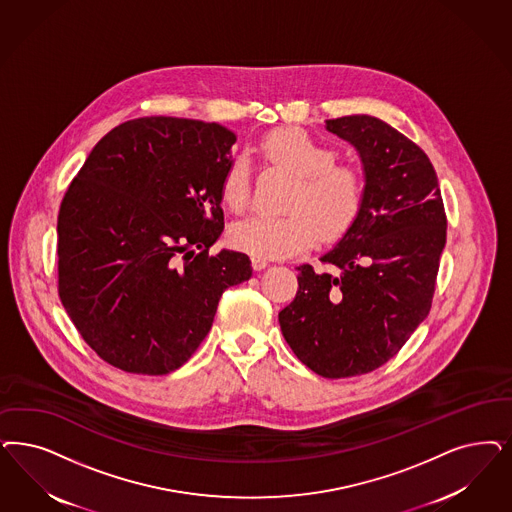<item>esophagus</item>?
<instances>
[{
  "instance_id": "1",
  "label": "esophagus",
  "mask_w": 512,
  "mask_h": 512,
  "mask_svg": "<svg viewBox=\"0 0 512 512\" xmlns=\"http://www.w3.org/2000/svg\"><path fill=\"white\" fill-rule=\"evenodd\" d=\"M251 266H253L255 270H263V268L268 266V261L263 259V257H253V259H251Z\"/></svg>"
}]
</instances>
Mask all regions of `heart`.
<instances>
[{"mask_svg": "<svg viewBox=\"0 0 512 512\" xmlns=\"http://www.w3.org/2000/svg\"><path fill=\"white\" fill-rule=\"evenodd\" d=\"M270 164L297 176L282 217L251 215L230 229L232 246L255 257L285 259L316 246L325 236L350 229L363 206L365 181L357 166L335 162L336 153L297 126L268 132L259 143ZM221 200L230 212H246L251 200L247 160H232L221 179Z\"/></svg>", "mask_w": 512, "mask_h": 512, "instance_id": "obj_1", "label": "heart"}]
</instances>
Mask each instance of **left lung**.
Segmentation results:
<instances>
[{"label": "left lung", "instance_id": "obj_1", "mask_svg": "<svg viewBox=\"0 0 512 512\" xmlns=\"http://www.w3.org/2000/svg\"><path fill=\"white\" fill-rule=\"evenodd\" d=\"M363 164L365 196L352 227L321 263L299 270L295 300L280 312L283 338L323 378L367 374L399 352L431 310L446 213L422 149L371 115L325 121Z\"/></svg>", "mask_w": 512, "mask_h": 512}]
</instances>
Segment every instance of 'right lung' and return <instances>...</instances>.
Here are the masks:
<instances>
[{
    "instance_id": "1",
    "label": "right lung",
    "mask_w": 512,
    "mask_h": 512,
    "mask_svg": "<svg viewBox=\"0 0 512 512\" xmlns=\"http://www.w3.org/2000/svg\"><path fill=\"white\" fill-rule=\"evenodd\" d=\"M236 141L217 123L143 117L94 145L58 213V295L79 335L134 374L176 371L212 329L225 289L251 278L221 236Z\"/></svg>"
}]
</instances>
